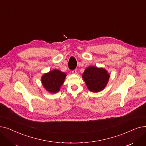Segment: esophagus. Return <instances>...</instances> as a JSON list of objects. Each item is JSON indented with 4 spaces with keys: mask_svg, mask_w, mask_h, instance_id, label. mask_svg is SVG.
<instances>
[{
    "mask_svg": "<svg viewBox=\"0 0 146 146\" xmlns=\"http://www.w3.org/2000/svg\"><path fill=\"white\" fill-rule=\"evenodd\" d=\"M72 72L73 74H76V73H77V70H76V69H75V70H72Z\"/></svg>",
    "mask_w": 146,
    "mask_h": 146,
    "instance_id": "34e87169",
    "label": "esophagus"
}]
</instances>
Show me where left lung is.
Masks as SVG:
<instances>
[{"mask_svg": "<svg viewBox=\"0 0 146 146\" xmlns=\"http://www.w3.org/2000/svg\"><path fill=\"white\" fill-rule=\"evenodd\" d=\"M110 74L105 68L96 66L87 67L82 74L88 89L93 92H99L106 87Z\"/></svg>", "mask_w": 146, "mask_h": 146, "instance_id": "obj_1", "label": "left lung"}]
</instances>
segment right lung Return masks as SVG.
<instances>
[{"label":"right lung","instance_id":"obj_1","mask_svg":"<svg viewBox=\"0 0 146 146\" xmlns=\"http://www.w3.org/2000/svg\"><path fill=\"white\" fill-rule=\"evenodd\" d=\"M66 74L57 69L44 73L41 77L42 85L45 89L51 94H56L60 91L63 85Z\"/></svg>","mask_w":146,"mask_h":146}]
</instances>
